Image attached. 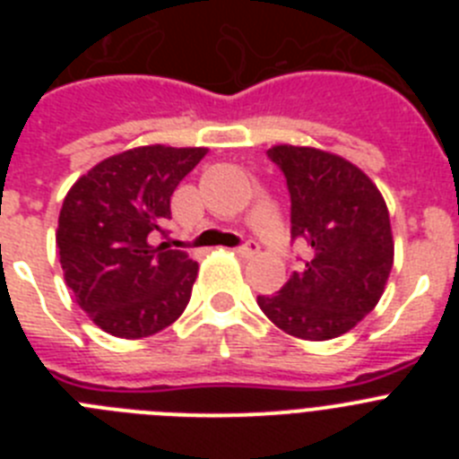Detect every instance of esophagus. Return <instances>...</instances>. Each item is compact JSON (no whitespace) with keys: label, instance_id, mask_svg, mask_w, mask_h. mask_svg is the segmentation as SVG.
<instances>
[{"label":"esophagus","instance_id":"esophagus-1","mask_svg":"<svg viewBox=\"0 0 459 459\" xmlns=\"http://www.w3.org/2000/svg\"><path fill=\"white\" fill-rule=\"evenodd\" d=\"M259 246L255 241H246L243 246H238V248H234V253L238 255V257H253V255H257Z\"/></svg>","mask_w":459,"mask_h":459}]
</instances>
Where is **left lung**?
<instances>
[{"label":"left lung","mask_w":459,"mask_h":459,"mask_svg":"<svg viewBox=\"0 0 459 459\" xmlns=\"http://www.w3.org/2000/svg\"><path fill=\"white\" fill-rule=\"evenodd\" d=\"M269 158L285 174L291 238H306L310 259L275 296L257 306L285 333L331 340L379 303L393 269L386 202L350 160L312 147L278 144Z\"/></svg>","instance_id":"8db88e82"}]
</instances>
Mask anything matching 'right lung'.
Listing matches in <instances>:
<instances>
[{
	"instance_id": "1",
	"label": "right lung",
	"mask_w": 459,
	"mask_h": 459,
	"mask_svg": "<svg viewBox=\"0 0 459 459\" xmlns=\"http://www.w3.org/2000/svg\"><path fill=\"white\" fill-rule=\"evenodd\" d=\"M204 147L128 149L100 160L64 197L56 248L78 306L117 338L137 340L181 317L197 262L172 250L169 197Z\"/></svg>"
}]
</instances>
